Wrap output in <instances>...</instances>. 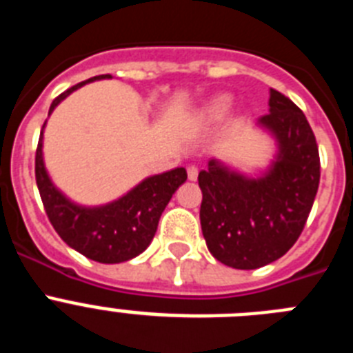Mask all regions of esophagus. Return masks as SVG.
<instances>
[{
    "instance_id": "34e87169",
    "label": "esophagus",
    "mask_w": 353,
    "mask_h": 353,
    "mask_svg": "<svg viewBox=\"0 0 353 353\" xmlns=\"http://www.w3.org/2000/svg\"><path fill=\"white\" fill-rule=\"evenodd\" d=\"M187 176H189V180L198 179V168H196V166L187 168Z\"/></svg>"
}]
</instances>
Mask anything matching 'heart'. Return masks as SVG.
Masks as SVG:
<instances>
[{"mask_svg":"<svg viewBox=\"0 0 353 353\" xmlns=\"http://www.w3.org/2000/svg\"><path fill=\"white\" fill-rule=\"evenodd\" d=\"M230 108V99L228 97H217L210 105H208V114L212 118H221Z\"/></svg>","mask_w":353,"mask_h":353,"instance_id":"heart-1","label":"heart"}]
</instances>
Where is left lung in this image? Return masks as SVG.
I'll use <instances>...</instances> for the list:
<instances>
[{
  "label": "left lung",
  "mask_w": 353,
  "mask_h": 353,
  "mask_svg": "<svg viewBox=\"0 0 353 353\" xmlns=\"http://www.w3.org/2000/svg\"><path fill=\"white\" fill-rule=\"evenodd\" d=\"M269 105L258 121L274 134L279 154L263 176L248 179L214 159L198 174L208 251L233 269H260L286 254L304 230L320 183L318 145L304 113L277 90H270Z\"/></svg>",
  "instance_id": "obj_1"
}]
</instances>
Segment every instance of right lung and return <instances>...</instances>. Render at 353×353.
Instances as JSON below:
<instances>
[{
  "mask_svg": "<svg viewBox=\"0 0 353 353\" xmlns=\"http://www.w3.org/2000/svg\"><path fill=\"white\" fill-rule=\"evenodd\" d=\"M109 77V74L95 76L68 88L52 101L49 114L74 90L92 81ZM43 127L46 123L42 125L37 146L35 179L46 214L56 233L65 244L99 263H121L141 254L154 239L161 214L170 203L171 196L187 180L185 168L154 174L125 196L104 207H79L56 189L46 171L42 157Z\"/></svg>",
  "mask_w": 353,
  "mask_h": 353,
  "instance_id": "1",
  "label": "right lung"
}]
</instances>
